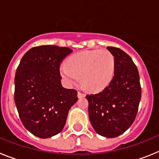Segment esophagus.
<instances>
[{
	"label": "esophagus",
	"instance_id": "obj_1",
	"mask_svg": "<svg viewBox=\"0 0 159 159\" xmlns=\"http://www.w3.org/2000/svg\"><path fill=\"white\" fill-rule=\"evenodd\" d=\"M77 95H78V98H82V97L85 96V95H84V93H82V92H78V93H77Z\"/></svg>",
	"mask_w": 159,
	"mask_h": 159
}]
</instances>
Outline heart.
<instances>
[{"mask_svg": "<svg viewBox=\"0 0 159 159\" xmlns=\"http://www.w3.org/2000/svg\"><path fill=\"white\" fill-rule=\"evenodd\" d=\"M116 60L106 49L84 51L70 57L67 64L60 67V72L69 84L78 82L80 77L83 87L92 92L104 89L113 79Z\"/></svg>", "mask_w": 159, "mask_h": 159, "instance_id": "1", "label": "heart"}]
</instances>
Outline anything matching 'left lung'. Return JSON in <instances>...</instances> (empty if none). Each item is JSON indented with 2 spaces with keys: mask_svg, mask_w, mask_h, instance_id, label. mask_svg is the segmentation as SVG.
Instances as JSON below:
<instances>
[{
  "mask_svg": "<svg viewBox=\"0 0 159 159\" xmlns=\"http://www.w3.org/2000/svg\"><path fill=\"white\" fill-rule=\"evenodd\" d=\"M116 60L113 79L97 94L87 95L90 122L107 138L124 133L136 118L142 90L139 71L129 55L119 48L107 47Z\"/></svg>",
  "mask_w": 159,
  "mask_h": 159,
  "instance_id": "obj_1",
  "label": "left lung"
}]
</instances>
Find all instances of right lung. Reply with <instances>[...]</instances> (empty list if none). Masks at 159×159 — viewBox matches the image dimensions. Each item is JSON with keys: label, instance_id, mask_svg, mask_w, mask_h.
<instances>
[{"label": "right lung", "instance_id": "right-lung-1", "mask_svg": "<svg viewBox=\"0 0 159 159\" xmlns=\"http://www.w3.org/2000/svg\"><path fill=\"white\" fill-rule=\"evenodd\" d=\"M72 50L41 45L24 55L15 75L14 100L20 119L32 134L47 139L64 128L77 91L61 84L60 66Z\"/></svg>", "mask_w": 159, "mask_h": 159}]
</instances>
